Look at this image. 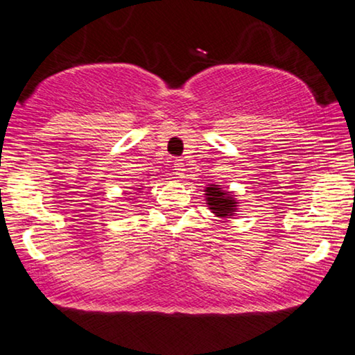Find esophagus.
I'll list each match as a JSON object with an SVG mask.
<instances>
[{"label":"esophagus","instance_id":"34e87169","mask_svg":"<svg viewBox=\"0 0 355 355\" xmlns=\"http://www.w3.org/2000/svg\"><path fill=\"white\" fill-rule=\"evenodd\" d=\"M173 170H175V173H177L180 178L185 177V165H183L180 159H177L173 162Z\"/></svg>","mask_w":355,"mask_h":355}]
</instances>
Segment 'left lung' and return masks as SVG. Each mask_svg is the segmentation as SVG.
Masks as SVG:
<instances>
[{"mask_svg":"<svg viewBox=\"0 0 355 355\" xmlns=\"http://www.w3.org/2000/svg\"><path fill=\"white\" fill-rule=\"evenodd\" d=\"M206 201H208L209 209L213 211L216 216L221 218H230L234 216L237 209V201L234 196L231 195V191H224L219 188V185H209L206 187Z\"/></svg>","mask_w":355,"mask_h":355,"instance_id":"1","label":"left lung"}]
</instances>
